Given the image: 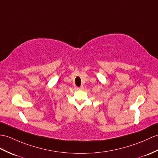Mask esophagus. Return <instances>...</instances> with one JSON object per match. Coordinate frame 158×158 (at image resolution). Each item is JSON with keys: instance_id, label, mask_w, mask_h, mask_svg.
<instances>
[{"instance_id": "1", "label": "esophagus", "mask_w": 158, "mask_h": 158, "mask_svg": "<svg viewBox=\"0 0 158 158\" xmlns=\"http://www.w3.org/2000/svg\"><path fill=\"white\" fill-rule=\"evenodd\" d=\"M78 89H83V86H81V87H80L79 88H77Z\"/></svg>"}]
</instances>
